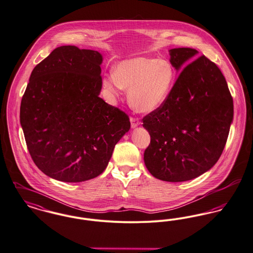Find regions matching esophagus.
Instances as JSON below:
<instances>
[{
	"mask_svg": "<svg viewBox=\"0 0 253 253\" xmlns=\"http://www.w3.org/2000/svg\"><path fill=\"white\" fill-rule=\"evenodd\" d=\"M130 120H131V126H132V128H135V127H137V126L140 124L139 119L134 118V117H131Z\"/></svg>",
	"mask_w": 253,
	"mask_h": 253,
	"instance_id": "1",
	"label": "esophagus"
}]
</instances>
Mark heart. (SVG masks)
I'll return each instance as SVG.
<instances>
[{
  "instance_id": "obj_1",
  "label": "heart",
  "mask_w": 253,
  "mask_h": 253,
  "mask_svg": "<svg viewBox=\"0 0 253 253\" xmlns=\"http://www.w3.org/2000/svg\"><path fill=\"white\" fill-rule=\"evenodd\" d=\"M175 82L172 65L164 60L136 57L124 60L115 68L114 75L105 78V89L117 93L129 90L131 107L138 113H151L164 104Z\"/></svg>"
}]
</instances>
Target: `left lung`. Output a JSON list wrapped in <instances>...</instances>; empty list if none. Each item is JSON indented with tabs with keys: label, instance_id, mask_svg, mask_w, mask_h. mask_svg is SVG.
<instances>
[{
	"label": "left lung",
	"instance_id": "left-lung-1",
	"mask_svg": "<svg viewBox=\"0 0 253 253\" xmlns=\"http://www.w3.org/2000/svg\"><path fill=\"white\" fill-rule=\"evenodd\" d=\"M169 51L177 70L198 53L190 47ZM232 119L233 99L221 70L199 56L180 71L164 104L142 119L151 137L144 151L149 172L172 182L204 174L220 159Z\"/></svg>",
	"mask_w": 253,
	"mask_h": 253
}]
</instances>
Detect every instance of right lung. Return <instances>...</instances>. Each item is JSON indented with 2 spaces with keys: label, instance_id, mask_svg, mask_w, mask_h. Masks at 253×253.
<instances>
[{
  "label": "right lung",
  "instance_id": "right-lung-1",
  "mask_svg": "<svg viewBox=\"0 0 253 253\" xmlns=\"http://www.w3.org/2000/svg\"><path fill=\"white\" fill-rule=\"evenodd\" d=\"M102 55L62 45L33 69L20 122L30 156L46 176L80 182L100 175L131 123L98 95Z\"/></svg>",
  "mask_w": 253,
  "mask_h": 253
}]
</instances>
